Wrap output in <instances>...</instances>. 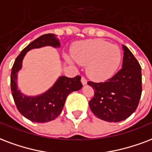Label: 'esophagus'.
Masks as SVG:
<instances>
[{
  "label": "esophagus",
  "instance_id": "esophagus-1",
  "mask_svg": "<svg viewBox=\"0 0 152 152\" xmlns=\"http://www.w3.org/2000/svg\"><path fill=\"white\" fill-rule=\"evenodd\" d=\"M81 83H82V84H83V85H86L87 83H88V81H87L86 78H85V77H84V76H82V77H81Z\"/></svg>",
  "mask_w": 152,
  "mask_h": 152
}]
</instances>
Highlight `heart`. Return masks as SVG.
Masks as SVG:
<instances>
[{
    "label": "heart",
    "instance_id": "b5f03b06",
    "mask_svg": "<svg viewBox=\"0 0 152 152\" xmlns=\"http://www.w3.org/2000/svg\"><path fill=\"white\" fill-rule=\"evenodd\" d=\"M72 56L81 65L87 66V74L95 81L111 78L121 62V52L115 45L103 40H88L76 43ZM70 61V58L67 57Z\"/></svg>",
    "mask_w": 152,
    "mask_h": 152
}]
</instances>
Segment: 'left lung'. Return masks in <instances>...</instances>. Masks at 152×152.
<instances>
[{"instance_id": "left-lung-1", "label": "left lung", "mask_w": 152, "mask_h": 152, "mask_svg": "<svg viewBox=\"0 0 152 152\" xmlns=\"http://www.w3.org/2000/svg\"><path fill=\"white\" fill-rule=\"evenodd\" d=\"M122 68L105 82L88 84L94 89L89 101L93 114L107 122H120L135 112L142 93L141 66L128 48L123 45Z\"/></svg>"}]
</instances>
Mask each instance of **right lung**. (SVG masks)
<instances>
[{"label":"right lung","mask_w":152,"mask_h":152,"mask_svg":"<svg viewBox=\"0 0 152 152\" xmlns=\"http://www.w3.org/2000/svg\"><path fill=\"white\" fill-rule=\"evenodd\" d=\"M48 45L55 48L61 46L56 35L45 34L30 43L20 53L12 68L10 84L16 106L22 115L34 123H46L55 120L62 112L68 95L82 88L81 76H76L74 78L61 76L49 90L40 96H27L20 93L17 88V79L23 58L28 51Z\"/></svg>","instance_id":"obj_1"}]
</instances>
